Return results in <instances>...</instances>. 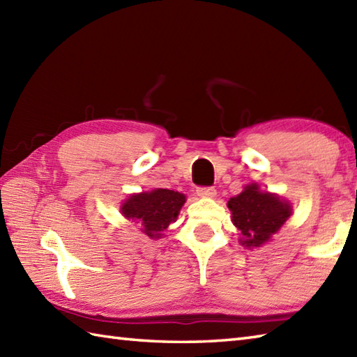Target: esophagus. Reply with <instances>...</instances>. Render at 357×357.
<instances>
[{"instance_id":"esophagus-1","label":"esophagus","mask_w":357,"mask_h":357,"mask_svg":"<svg viewBox=\"0 0 357 357\" xmlns=\"http://www.w3.org/2000/svg\"><path fill=\"white\" fill-rule=\"evenodd\" d=\"M196 193H198L201 198H215L216 196V190L213 187H198Z\"/></svg>"}]
</instances>
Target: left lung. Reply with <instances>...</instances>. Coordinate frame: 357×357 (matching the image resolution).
<instances>
[{"instance_id": "8db88e82", "label": "left lung", "mask_w": 357, "mask_h": 357, "mask_svg": "<svg viewBox=\"0 0 357 357\" xmlns=\"http://www.w3.org/2000/svg\"><path fill=\"white\" fill-rule=\"evenodd\" d=\"M233 224L241 230V244L247 248L261 247L275 234L291 215L290 202L275 193L261 192L259 185L250 184L229 204Z\"/></svg>"}]
</instances>
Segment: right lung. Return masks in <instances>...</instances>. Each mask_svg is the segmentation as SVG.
<instances>
[{
  "mask_svg": "<svg viewBox=\"0 0 357 357\" xmlns=\"http://www.w3.org/2000/svg\"><path fill=\"white\" fill-rule=\"evenodd\" d=\"M185 196L179 192L155 188L151 192L132 195L123 206L121 213L142 225V233L156 239L172 222L176 221L181 207L184 206Z\"/></svg>",
  "mask_w": 357,
  "mask_h": 357,
  "instance_id": "right-lung-1",
  "label": "right lung"
}]
</instances>
